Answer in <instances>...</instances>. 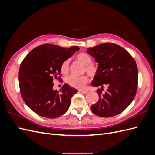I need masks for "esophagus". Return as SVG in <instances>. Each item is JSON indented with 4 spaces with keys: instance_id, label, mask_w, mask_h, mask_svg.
Returning a JSON list of instances; mask_svg holds the SVG:
<instances>
[{
    "instance_id": "esophagus-1",
    "label": "esophagus",
    "mask_w": 155,
    "mask_h": 155,
    "mask_svg": "<svg viewBox=\"0 0 155 155\" xmlns=\"http://www.w3.org/2000/svg\"><path fill=\"white\" fill-rule=\"evenodd\" d=\"M79 92L82 93V94H87L88 92L87 91H79Z\"/></svg>"
}]
</instances>
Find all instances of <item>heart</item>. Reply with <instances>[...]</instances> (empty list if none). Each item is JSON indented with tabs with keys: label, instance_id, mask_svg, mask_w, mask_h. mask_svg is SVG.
Instances as JSON below:
<instances>
[{
	"label": "heart",
	"instance_id": "1",
	"mask_svg": "<svg viewBox=\"0 0 155 155\" xmlns=\"http://www.w3.org/2000/svg\"><path fill=\"white\" fill-rule=\"evenodd\" d=\"M78 61L83 65V72H87L89 76H95L97 74L98 68L95 64L92 63V59L88 54L81 52L78 54L75 57ZM70 70V61L68 59L64 60L61 64L60 70L63 74H67ZM66 82L68 85L75 88L82 89L85 87L88 82V77L86 75L81 76H69L66 78Z\"/></svg>",
	"mask_w": 155,
	"mask_h": 155
}]
</instances>
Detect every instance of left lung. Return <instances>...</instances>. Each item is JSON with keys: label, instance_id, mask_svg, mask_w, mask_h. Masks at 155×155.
Instances as JSON below:
<instances>
[{"label": "left lung", "instance_id": "1", "mask_svg": "<svg viewBox=\"0 0 155 155\" xmlns=\"http://www.w3.org/2000/svg\"><path fill=\"white\" fill-rule=\"evenodd\" d=\"M87 52L99 63L92 85L101 87L97 91L99 100L91 106V110L105 118L121 113L133 101L137 93L138 76L135 60L124 48L111 43L88 48ZM104 87L107 91L102 93Z\"/></svg>", "mask_w": 155, "mask_h": 155}]
</instances>
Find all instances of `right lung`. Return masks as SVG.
Wrapping results in <instances>:
<instances>
[{
  "label": "right lung",
  "instance_id": "1",
  "mask_svg": "<svg viewBox=\"0 0 155 155\" xmlns=\"http://www.w3.org/2000/svg\"><path fill=\"white\" fill-rule=\"evenodd\" d=\"M79 50L78 46L65 48L46 43L31 50L23 59L18 72L21 94L36 114L55 118L68 109L71 98L78 91L67 84L60 92L54 91L53 80H62L61 64Z\"/></svg>",
  "mask_w": 155,
  "mask_h": 155
}]
</instances>
